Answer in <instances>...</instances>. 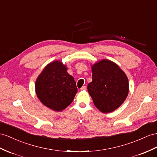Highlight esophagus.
<instances>
[{
    "label": "esophagus",
    "instance_id": "1",
    "mask_svg": "<svg viewBox=\"0 0 157 157\" xmlns=\"http://www.w3.org/2000/svg\"><path fill=\"white\" fill-rule=\"evenodd\" d=\"M86 90H87L86 86H83V87L81 88V91H86Z\"/></svg>",
    "mask_w": 157,
    "mask_h": 157
}]
</instances>
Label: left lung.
<instances>
[{
  "label": "left lung",
  "instance_id": "left-lung-1",
  "mask_svg": "<svg viewBox=\"0 0 157 157\" xmlns=\"http://www.w3.org/2000/svg\"><path fill=\"white\" fill-rule=\"evenodd\" d=\"M92 82L87 91L95 106L104 113L122 105L128 94V80L117 63L103 59L91 65Z\"/></svg>",
  "mask_w": 157,
  "mask_h": 157
}]
</instances>
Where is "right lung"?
I'll return each mask as SVG.
<instances>
[{
	"label": "right lung",
	"mask_w": 157,
	"mask_h": 157,
	"mask_svg": "<svg viewBox=\"0 0 157 157\" xmlns=\"http://www.w3.org/2000/svg\"><path fill=\"white\" fill-rule=\"evenodd\" d=\"M59 60L49 63L35 82L37 98L44 105L55 111H62L73 101L78 92L73 76Z\"/></svg>",
	"instance_id": "1"
}]
</instances>
